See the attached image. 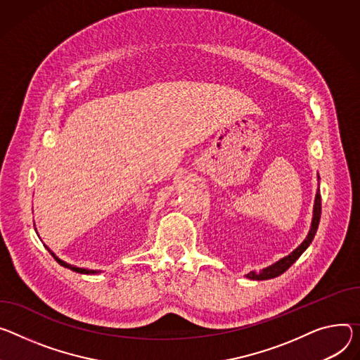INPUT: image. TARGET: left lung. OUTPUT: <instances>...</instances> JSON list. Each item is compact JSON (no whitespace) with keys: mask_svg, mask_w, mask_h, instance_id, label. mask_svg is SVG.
Masks as SVG:
<instances>
[{"mask_svg":"<svg viewBox=\"0 0 360 360\" xmlns=\"http://www.w3.org/2000/svg\"><path fill=\"white\" fill-rule=\"evenodd\" d=\"M320 179V178H319ZM320 215H321V197H320V189H317L316 192V198H314V208H313V219H311V226H310V231L306 237V240L294 250L291 254H288L287 257L278 259L277 263H274L270 267H266L259 271H250L247 274V278L251 280H269V278H274L278 277L280 274H283L285 270L290 269V266L296 261L304 251L306 248L311 244L314 234L317 231V226H319V221H320Z\"/></svg>","mask_w":360,"mask_h":360,"instance_id":"1","label":"left lung"}]
</instances>
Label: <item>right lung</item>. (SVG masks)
Listing matches in <instances>:
<instances>
[{
  "label": "right lung",
  "instance_id": "obj_1",
  "mask_svg": "<svg viewBox=\"0 0 360 360\" xmlns=\"http://www.w3.org/2000/svg\"><path fill=\"white\" fill-rule=\"evenodd\" d=\"M49 250V248H47ZM49 252L56 258V261L57 263L60 264V266H63V267H66V269H70L72 271H76V273H80V274H99L101 271H97V270H87V269H79V267H76V266H72V264H69V263H66V261H63V259H60L58 257H56V254L54 252H51V250H49Z\"/></svg>",
  "mask_w": 360,
  "mask_h": 360
}]
</instances>
